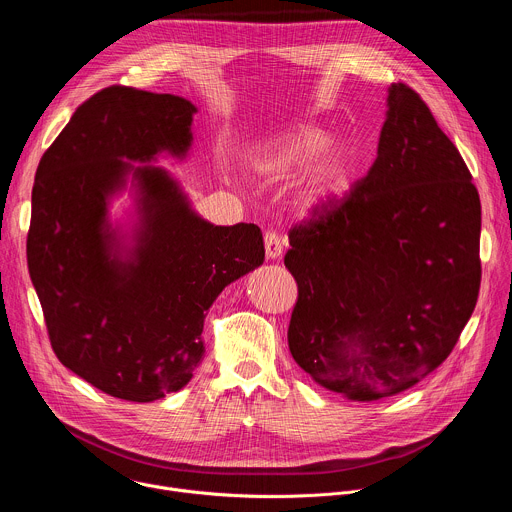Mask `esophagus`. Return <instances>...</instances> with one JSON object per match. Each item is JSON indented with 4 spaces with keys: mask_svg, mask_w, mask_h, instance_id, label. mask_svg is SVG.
Returning a JSON list of instances; mask_svg holds the SVG:
<instances>
[{
    "mask_svg": "<svg viewBox=\"0 0 512 512\" xmlns=\"http://www.w3.org/2000/svg\"><path fill=\"white\" fill-rule=\"evenodd\" d=\"M283 253V243L281 237L275 231L265 233V255L267 259H279Z\"/></svg>",
    "mask_w": 512,
    "mask_h": 512,
    "instance_id": "esophagus-1",
    "label": "esophagus"
}]
</instances>
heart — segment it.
<instances>
[{"label":"heart","instance_id":"heart-1","mask_svg":"<svg viewBox=\"0 0 512 512\" xmlns=\"http://www.w3.org/2000/svg\"><path fill=\"white\" fill-rule=\"evenodd\" d=\"M330 141L332 137L324 127L302 123L265 145L253 158L251 170L259 180L277 182L308 168L324 153L312 174L310 200L322 202L336 198L348 188L352 160L342 145H331L329 149L327 145Z\"/></svg>","mask_w":512,"mask_h":512}]
</instances>
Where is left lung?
<instances>
[{
    "mask_svg": "<svg viewBox=\"0 0 512 512\" xmlns=\"http://www.w3.org/2000/svg\"><path fill=\"white\" fill-rule=\"evenodd\" d=\"M289 245V352L318 385L377 401L450 356L478 300L480 196L413 89L389 87L369 174L316 206Z\"/></svg>",
    "mask_w": 512,
    "mask_h": 512,
    "instance_id": "1",
    "label": "left lung"
}]
</instances>
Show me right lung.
Listing matches in <instances>:
<instances>
[{"label":"right lung","mask_w":512,"mask_h":512,"mask_svg":"<svg viewBox=\"0 0 512 512\" xmlns=\"http://www.w3.org/2000/svg\"><path fill=\"white\" fill-rule=\"evenodd\" d=\"M194 113L178 95L103 89L36 170L26 253L52 350L117 399L150 403L186 387L204 354V314L265 259L257 225L204 221L150 164L188 156ZM127 181L136 218L113 226L108 204Z\"/></svg>","instance_id":"right-lung-1"}]
</instances>
